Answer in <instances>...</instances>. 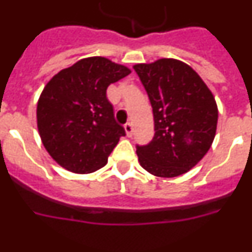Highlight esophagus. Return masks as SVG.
Instances as JSON below:
<instances>
[{"label":"esophagus","mask_w":252,"mask_h":252,"mask_svg":"<svg viewBox=\"0 0 252 252\" xmlns=\"http://www.w3.org/2000/svg\"><path fill=\"white\" fill-rule=\"evenodd\" d=\"M125 131H126V135L128 137H131L133 135V127H132V124L127 122V124L125 125Z\"/></svg>","instance_id":"34e87169"}]
</instances>
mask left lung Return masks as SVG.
Here are the masks:
<instances>
[{
    "label": "left lung",
    "instance_id": "obj_1",
    "mask_svg": "<svg viewBox=\"0 0 252 252\" xmlns=\"http://www.w3.org/2000/svg\"><path fill=\"white\" fill-rule=\"evenodd\" d=\"M150 99L155 133L136 146L142 168L150 174L174 178L189 171L212 145L218 120L212 92L194 69L177 59L135 64Z\"/></svg>",
    "mask_w": 252,
    "mask_h": 252
}]
</instances>
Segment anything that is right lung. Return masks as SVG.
I'll list each match as a JSON object with an SVG mask.
<instances>
[{
  "label": "right lung",
  "instance_id": "obj_1",
  "mask_svg": "<svg viewBox=\"0 0 252 252\" xmlns=\"http://www.w3.org/2000/svg\"><path fill=\"white\" fill-rule=\"evenodd\" d=\"M131 73L103 57L84 58L51 78L40 94L37 130L44 148L66 170L88 174L107 164L125 136L106 91Z\"/></svg>",
  "mask_w": 252,
  "mask_h": 252
}]
</instances>
